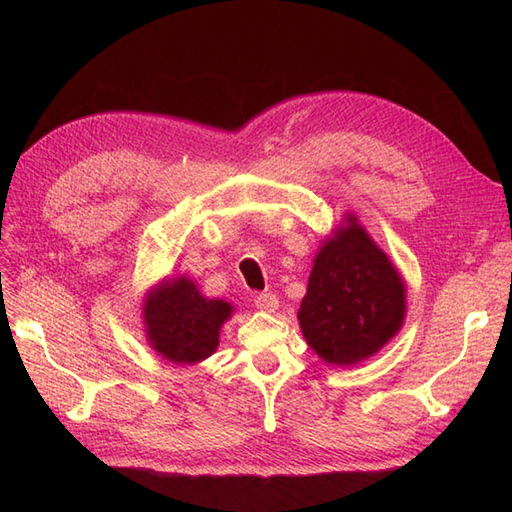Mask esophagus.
Instances as JSON below:
<instances>
[{
  "mask_svg": "<svg viewBox=\"0 0 512 512\" xmlns=\"http://www.w3.org/2000/svg\"><path fill=\"white\" fill-rule=\"evenodd\" d=\"M256 307L260 309V312H265V314H273L277 307H280V301H277V297L273 292H262V294H258L256 297Z\"/></svg>",
  "mask_w": 512,
  "mask_h": 512,
  "instance_id": "esophagus-1",
  "label": "esophagus"
}]
</instances>
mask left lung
Listing matches in <instances>:
<instances>
[{"mask_svg": "<svg viewBox=\"0 0 512 512\" xmlns=\"http://www.w3.org/2000/svg\"><path fill=\"white\" fill-rule=\"evenodd\" d=\"M297 318L307 346L337 367L369 359L404 327V277L354 213L322 239Z\"/></svg>", "mask_w": 512, "mask_h": 512, "instance_id": "1", "label": "left lung"}]
</instances>
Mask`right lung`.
<instances>
[{"mask_svg": "<svg viewBox=\"0 0 512 512\" xmlns=\"http://www.w3.org/2000/svg\"><path fill=\"white\" fill-rule=\"evenodd\" d=\"M235 307L203 297L188 275L164 277L143 297V324L151 350L175 365H196L218 350L222 324Z\"/></svg>", "mask_w": 512, "mask_h": 512, "instance_id": "1", "label": "right lung"}]
</instances>
